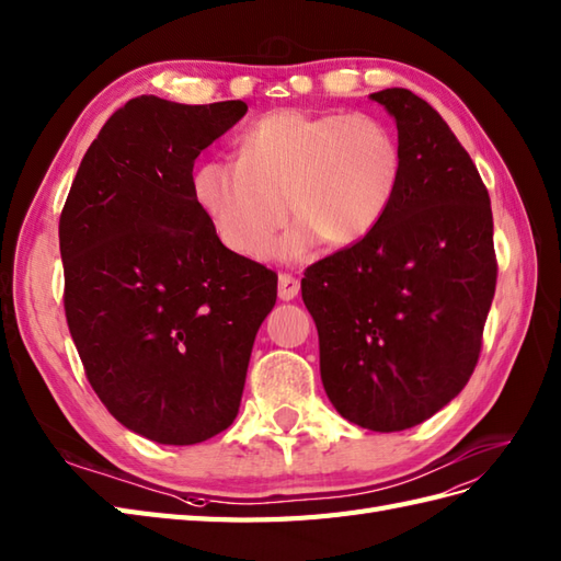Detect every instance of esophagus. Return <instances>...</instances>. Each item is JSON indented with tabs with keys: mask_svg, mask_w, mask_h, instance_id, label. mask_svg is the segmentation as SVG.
<instances>
[{
	"mask_svg": "<svg viewBox=\"0 0 561 561\" xmlns=\"http://www.w3.org/2000/svg\"><path fill=\"white\" fill-rule=\"evenodd\" d=\"M299 293V280L293 273H280L278 276V297L280 299H293Z\"/></svg>",
	"mask_w": 561,
	"mask_h": 561,
	"instance_id": "obj_1",
	"label": "esophagus"
}]
</instances>
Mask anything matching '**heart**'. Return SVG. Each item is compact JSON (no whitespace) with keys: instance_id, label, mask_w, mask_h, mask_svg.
I'll return each instance as SVG.
<instances>
[{"instance_id":"b5f03b06","label":"heart","mask_w":561,"mask_h":561,"mask_svg":"<svg viewBox=\"0 0 561 561\" xmlns=\"http://www.w3.org/2000/svg\"><path fill=\"white\" fill-rule=\"evenodd\" d=\"M404 175V149L374 114L280 112L256 118L236 140V163L209 161L193 195L230 252L262 256L288 221L299 228L280 252L299 256L313 238L328 248L359 244L386 221Z\"/></svg>"}]
</instances>
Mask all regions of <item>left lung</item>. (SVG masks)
I'll return each instance as SVG.
<instances>
[{
	"label": "left lung",
	"instance_id": "obj_1",
	"mask_svg": "<svg viewBox=\"0 0 561 561\" xmlns=\"http://www.w3.org/2000/svg\"><path fill=\"white\" fill-rule=\"evenodd\" d=\"M371 100L398 121L404 175L376 233L307 266L328 400L362 428H412L455 400L481 357L497 285L488 187L412 90Z\"/></svg>",
	"mask_w": 561,
	"mask_h": 561
}]
</instances>
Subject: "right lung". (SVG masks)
Segmentation results:
<instances>
[{"label":"right lung","mask_w":561,"mask_h":561,"mask_svg":"<svg viewBox=\"0 0 561 561\" xmlns=\"http://www.w3.org/2000/svg\"><path fill=\"white\" fill-rule=\"evenodd\" d=\"M244 112L240 100L126 102L61 209L64 311L85 376L108 414L161 445L233 423L276 305V271L230 252L193 195L195 159Z\"/></svg>","instance_id":"add662e5"}]
</instances>
